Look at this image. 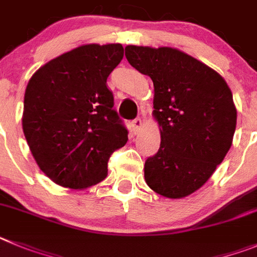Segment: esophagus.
I'll list each match as a JSON object with an SVG mask.
<instances>
[{
	"mask_svg": "<svg viewBox=\"0 0 257 257\" xmlns=\"http://www.w3.org/2000/svg\"><path fill=\"white\" fill-rule=\"evenodd\" d=\"M141 128H142V120H141L140 117L134 119L133 121H132V129H133L134 133H138Z\"/></svg>",
	"mask_w": 257,
	"mask_h": 257,
	"instance_id": "34e87169",
	"label": "esophagus"
}]
</instances>
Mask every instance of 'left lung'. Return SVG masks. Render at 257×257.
<instances>
[{
    "label": "left lung",
    "instance_id": "obj_1",
    "mask_svg": "<svg viewBox=\"0 0 257 257\" xmlns=\"http://www.w3.org/2000/svg\"><path fill=\"white\" fill-rule=\"evenodd\" d=\"M133 68L154 82L160 149L145 163V180L159 195L183 198L200 189L229 151L237 108L224 78L172 47L126 46Z\"/></svg>",
    "mask_w": 257,
    "mask_h": 257
}]
</instances>
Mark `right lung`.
Segmentation results:
<instances>
[{
	"label": "right lung",
	"mask_w": 257,
	"mask_h": 257,
	"mask_svg": "<svg viewBox=\"0 0 257 257\" xmlns=\"http://www.w3.org/2000/svg\"><path fill=\"white\" fill-rule=\"evenodd\" d=\"M123 56L120 43L83 45L32 75L23 131L39 169L54 183L71 189L100 183L111 154L128 141L106 84Z\"/></svg>",
	"instance_id": "right-lung-1"
}]
</instances>
